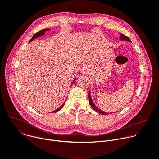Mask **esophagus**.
I'll use <instances>...</instances> for the list:
<instances>
[{"label":"esophagus","mask_w":159,"mask_h":159,"mask_svg":"<svg viewBox=\"0 0 159 159\" xmlns=\"http://www.w3.org/2000/svg\"><path fill=\"white\" fill-rule=\"evenodd\" d=\"M87 72V69H86L85 67L82 68V72L83 74H86Z\"/></svg>","instance_id":"34e87169"}]
</instances>
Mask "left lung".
I'll return each instance as SVG.
<instances>
[{"mask_svg":"<svg viewBox=\"0 0 159 159\" xmlns=\"http://www.w3.org/2000/svg\"><path fill=\"white\" fill-rule=\"evenodd\" d=\"M120 39L121 40H123V41H129V42H131V40L129 39V38L128 37V36H125V35H124L123 34H122V33H120ZM88 98H89V104H90V106L92 107V108L94 110V111H96V112H98V113H100V114H101V115H109V114H110L109 112H104V111H102V110H101L100 109H99L94 104V102H93V100H92V98H91V96H90V91H89V93H88Z\"/></svg>","mask_w":159,"mask_h":159,"instance_id":"obj_1","label":"left lung"}]
</instances>
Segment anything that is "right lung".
<instances>
[{
  "label": "right lung",
  "instance_id": "1",
  "mask_svg": "<svg viewBox=\"0 0 159 159\" xmlns=\"http://www.w3.org/2000/svg\"><path fill=\"white\" fill-rule=\"evenodd\" d=\"M49 30H50V29H49V28H47V29H44V30H41V31H38V32H37L36 33H35L33 36V37H32V38L30 39V42H31V41H32L33 40H34V39H36V38H38V37H39V36H43V35H44V33H45V32L46 31H49ZM75 81V79H74V81H73V82H72V84H74V82ZM72 86V85H71ZM64 104H65V103H63L61 106H60L58 108H57V109H55V110H54L53 111H52V112H58V111H60L63 107V106H64Z\"/></svg>",
  "mask_w": 159,
  "mask_h": 159
}]
</instances>
